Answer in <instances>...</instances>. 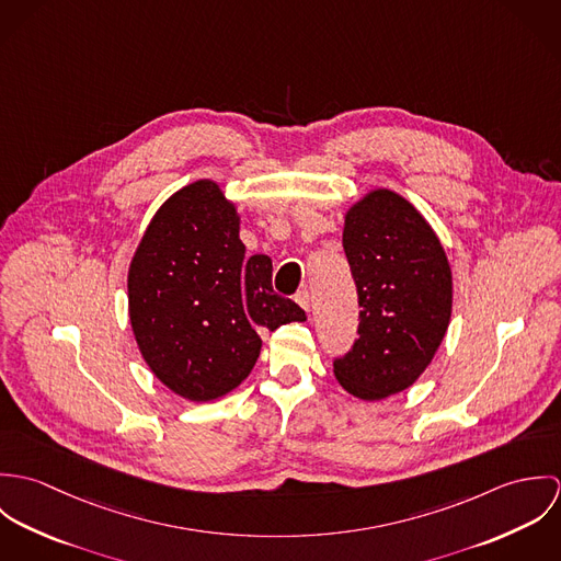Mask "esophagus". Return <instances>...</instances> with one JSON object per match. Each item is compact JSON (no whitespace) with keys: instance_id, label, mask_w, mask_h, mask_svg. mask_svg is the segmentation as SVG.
Masks as SVG:
<instances>
[{"instance_id":"34e87169","label":"esophagus","mask_w":561,"mask_h":561,"mask_svg":"<svg viewBox=\"0 0 561 561\" xmlns=\"http://www.w3.org/2000/svg\"><path fill=\"white\" fill-rule=\"evenodd\" d=\"M296 302H298L307 313L311 311V294H309L307 289H302V291L296 294Z\"/></svg>"}]
</instances>
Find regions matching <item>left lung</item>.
Masks as SVG:
<instances>
[{
    "mask_svg": "<svg viewBox=\"0 0 561 561\" xmlns=\"http://www.w3.org/2000/svg\"><path fill=\"white\" fill-rule=\"evenodd\" d=\"M343 250L358 294V339L332 367L341 387L374 401L408 389L434 358L451 318V270L423 216L376 190L345 216Z\"/></svg>",
    "mask_w": 561,
    "mask_h": 561,
    "instance_id": "1",
    "label": "left lung"
}]
</instances>
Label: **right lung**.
Segmentation results:
<instances>
[{
	"instance_id": "right-lung-1",
	"label": "right lung",
	"mask_w": 561,
	"mask_h": 561,
	"mask_svg": "<svg viewBox=\"0 0 561 561\" xmlns=\"http://www.w3.org/2000/svg\"><path fill=\"white\" fill-rule=\"evenodd\" d=\"M127 289L147 365L185 400L227 396L252 371L261 332L307 320L274 291L272 259H245L238 211L214 181H196L161 205Z\"/></svg>"
}]
</instances>
